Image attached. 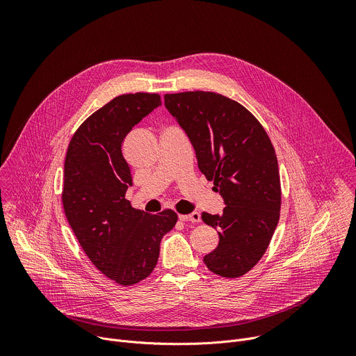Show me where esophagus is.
<instances>
[{
  "mask_svg": "<svg viewBox=\"0 0 356 356\" xmlns=\"http://www.w3.org/2000/svg\"><path fill=\"white\" fill-rule=\"evenodd\" d=\"M180 221H186V222H200L201 216L200 213H191V214H181L179 216Z\"/></svg>",
  "mask_w": 356,
  "mask_h": 356,
  "instance_id": "obj_1",
  "label": "esophagus"
}]
</instances>
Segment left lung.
Masks as SVG:
<instances>
[{"label": "left lung", "instance_id": "8db88e82", "mask_svg": "<svg viewBox=\"0 0 356 356\" xmlns=\"http://www.w3.org/2000/svg\"><path fill=\"white\" fill-rule=\"evenodd\" d=\"M165 106L186 131L198 169L227 204L221 216H201L220 236L204 264L222 277L243 276L264 257L280 217V176L270 138L243 106L213 91L165 94Z\"/></svg>", "mask_w": 356, "mask_h": 356}]
</instances>
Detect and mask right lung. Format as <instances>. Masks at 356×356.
I'll list each match as a JSON object with an SVG mask.
<instances>
[{"instance_id":"1","label":"right lung","mask_w":356,"mask_h":356,"mask_svg":"<svg viewBox=\"0 0 356 356\" xmlns=\"http://www.w3.org/2000/svg\"><path fill=\"white\" fill-rule=\"evenodd\" d=\"M161 104L155 92L115 97L79 127L66 154V218L92 265L121 286H132L152 273L163 235L177 222L173 210L152 216L132 209L125 198L132 176L122 142Z\"/></svg>"}]
</instances>
